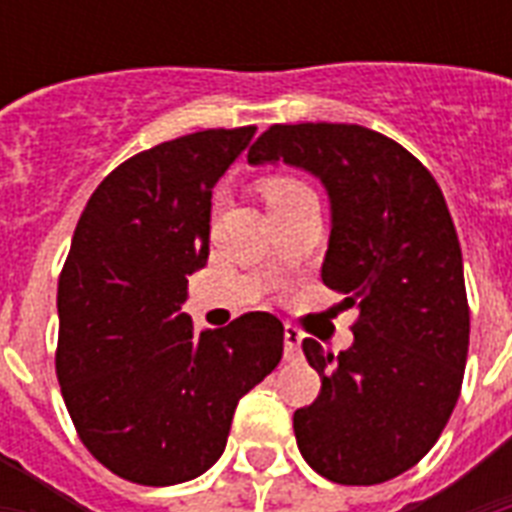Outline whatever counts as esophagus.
<instances>
[{"mask_svg":"<svg viewBox=\"0 0 512 512\" xmlns=\"http://www.w3.org/2000/svg\"><path fill=\"white\" fill-rule=\"evenodd\" d=\"M300 342H303V332L295 327V324H287L284 327V356L289 361H295L300 356Z\"/></svg>","mask_w":512,"mask_h":512,"instance_id":"1","label":"esophagus"}]
</instances>
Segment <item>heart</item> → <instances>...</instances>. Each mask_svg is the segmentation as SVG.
Segmentation results:
<instances>
[{
	"label": "heart",
	"instance_id": "b5f03b06",
	"mask_svg": "<svg viewBox=\"0 0 512 512\" xmlns=\"http://www.w3.org/2000/svg\"><path fill=\"white\" fill-rule=\"evenodd\" d=\"M260 193H263L265 204L271 212L276 209H284L295 201L305 199V196H313V191L300 180V177L292 175H268L260 180Z\"/></svg>",
	"mask_w": 512,
	"mask_h": 512
}]
</instances>
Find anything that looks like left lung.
Returning <instances> with one entry per match:
<instances>
[{"instance_id":"8db88e82","label":"left lung","mask_w":512,"mask_h":512,"mask_svg":"<svg viewBox=\"0 0 512 512\" xmlns=\"http://www.w3.org/2000/svg\"><path fill=\"white\" fill-rule=\"evenodd\" d=\"M247 159H284L327 185L321 281L358 308L348 350L303 340L321 390L295 412L297 449L335 484L401 476L446 428L468 361V292L444 193L417 156L361 124H271Z\"/></svg>"}]
</instances>
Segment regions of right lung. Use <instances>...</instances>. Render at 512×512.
<instances>
[{
    "label": "right lung",
    "instance_id": "obj_1",
    "mask_svg": "<svg viewBox=\"0 0 512 512\" xmlns=\"http://www.w3.org/2000/svg\"><path fill=\"white\" fill-rule=\"evenodd\" d=\"M257 127L201 130L122 162L87 201L58 279L55 372L74 428L124 481L172 486L223 454L244 393L281 361L284 324L244 313L193 332L212 188Z\"/></svg>",
    "mask_w": 512,
    "mask_h": 512
}]
</instances>
